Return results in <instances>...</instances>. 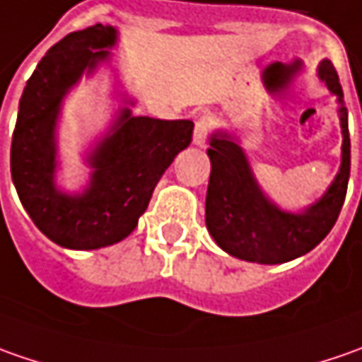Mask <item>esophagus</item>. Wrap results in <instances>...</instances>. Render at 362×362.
<instances>
[{"label":"esophagus","mask_w":362,"mask_h":362,"mask_svg":"<svg viewBox=\"0 0 362 362\" xmlns=\"http://www.w3.org/2000/svg\"><path fill=\"white\" fill-rule=\"evenodd\" d=\"M214 131V122L209 117H202V119L195 122V131H193V143L195 145L203 146L207 143L209 134Z\"/></svg>","instance_id":"34e87169"}]
</instances>
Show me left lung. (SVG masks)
I'll use <instances>...</instances> for the list:
<instances>
[{
	"label": "left lung",
	"instance_id": "8db88e82",
	"mask_svg": "<svg viewBox=\"0 0 362 362\" xmlns=\"http://www.w3.org/2000/svg\"><path fill=\"white\" fill-rule=\"evenodd\" d=\"M320 76L341 103L342 165L327 195L302 216L280 211L262 195L242 148L228 134L211 139V148L207 151L211 175L205 197V223L217 245L231 256L257 264L290 262L316 247L339 219L351 175L349 119L332 62L320 64Z\"/></svg>",
	"mask_w": 362,
	"mask_h": 362
}]
</instances>
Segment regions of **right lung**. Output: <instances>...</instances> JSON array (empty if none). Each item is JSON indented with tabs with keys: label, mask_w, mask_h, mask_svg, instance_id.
I'll use <instances>...</instances> for the list:
<instances>
[{
	"label": "right lung",
	"mask_w": 362,
	"mask_h": 362,
	"mask_svg": "<svg viewBox=\"0 0 362 362\" xmlns=\"http://www.w3.org/2000/svg\"><path fill=\"white\" fill-rule=\"evenodd\" d=\"M117 32L96 23L64 35L35 66L20 98L11 136V179L21 205L52 242L96 250L124 240L145 214L153 189L191 143V120H157L122 112L115 132L92 157L90 189L68 197L54 189V122L60 100L84 68L106 58Z\"/></svg>",
	"instance_id": "right-lung-1"
}]
</instances>
